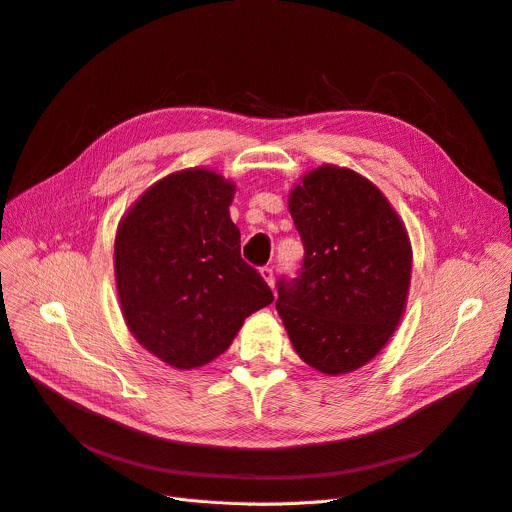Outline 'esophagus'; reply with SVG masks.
Returning a JSON list of instances; mask_svg holds the SVG:
<instances>
[{"label": "esophagus", "mask_w": 512, "mask_h": 512, "mask_svg": "<svg viewBox=\"0 0 512 512\" xmlns=\"http://www.w3.org/2000/svg\"><path fill=\"white\" fill-rule=\"evenodd\" d=\"M260 275H262V279H264L266 283H269L271 287L275 285V271L271 269V266H262V269H260Z\"/></svg>", "instance_id": "34e87169"}]
</instances>
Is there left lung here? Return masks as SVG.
<instances>
[{"instance_id": "left-lung-1", "label": "left lung", "mask_w": 512, "mask_h": 512, "mask_svg": "<svg viewBox=\"0 0 512 512\" xmlns=\"http://www.w3.org/2000/svg\"><path fill=\"white\" fill-rule=\"evenodd\" d=\"M289 212L304 262L298 277L277 281V312L306 364L350 373L400 323L412 258L406 229L371 181L329 164L289 193Z\"/></svg>"}]
</instances>
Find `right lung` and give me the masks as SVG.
<instances>
[{
	"label": "right lung",
	"instance_id": "obj_1",
	"mask_svg": "<svg viewBox=\"0 0 512 512\" xmlns=\"http://www.w3.org/2000/svg\"><path fill=\"white\" fill-rule=\"evenodd\" d=\"M235 185L189 168L152 185L120 221L114 273L137 342L175 369L221 356L275 296L241 258L229 206Z\"/></svg>",
	"mask_w": 512,
	"mask_h": 512
}]
</instances>
